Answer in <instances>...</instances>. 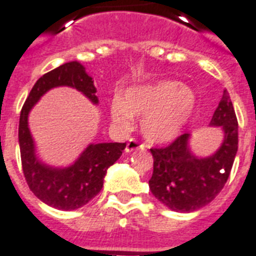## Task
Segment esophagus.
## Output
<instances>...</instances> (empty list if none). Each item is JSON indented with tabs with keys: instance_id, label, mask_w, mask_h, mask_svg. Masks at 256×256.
Returning a JSON list of instances; mask_svg holds the SVG:
<instances>
[{
	"instance_id": "34e87169",
	"label": "esophagus",
	"mask_w": 256,
	"mask_h": 256,
	"mask_svg": "<svg viewBox=\"0 0 256 256\" xmlns=\"http://www.w3.org/2000/svg\"><path fill=\"white\" fill-rule=\"evenodd\" d=\"M138 148H142V150H143L144 144H139L136 140H135V139H130V140L128 142V144H126L125 152L130 153V152H132V150H138Z\"/></svg>"
}]
</instances>
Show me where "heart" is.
Instances as JSON below:
<instances>
[{
	"label": "heart",
	"instance_id": "1",
	"mask_svg": "<svg viewBox=\"0 0 256 256\" xmlns=\"http://www.w3.org/2000/svg\"><path fill=\"white\" fill-rule=\"evenodd\" d=\"M196 103L192 88L164 80L131 86L124 98L114 96L110 104V114L121 128H130L134 117H140L142 132L146 140L164 144L180 135L192 117Z\"/></svg>",
	"mask_w": 256,
	"mask_h": 256
}]
</instances>
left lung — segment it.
<instances>
[{
    "instance_id": "obj_1",
    "label": "left lung",
    "mask_w": 256,
    "mask_h": 256,
    "mask_svg": "<svg viewBox=\"0 0 256 256\" xmlns=\"http://www.w3.org/2000/svg\"><path fill=\"white\" fill-rule=\"evenodd\" d=\"M223 131V142L211 156L198 157L190 146V134H183L166 148L150 150L153 174L150 190L168 208L192 212L210 204L223 190L238 150V122L230 94L222 100L210 121Z\"/></svg>"
}]
</instances>
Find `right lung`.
Listing matches in <instances>:
<instances>
[{
    "instance_id": "1",
    "label": "right lung",
    "mask_w": 256,
    "mask_h": 256,
    "mask_svg": "<svg viewBox=\"0 0 256 256\" xmlns=\"http://www.w3.org/2000/svg\"><path fill=\"white\" fill-rule=\"evenodd\" d=\"M60 86L76 88L92 104L99 103L94 80L85 66L76 60L62 64L40 77L26 98L19 120V146L30 190L46 205L70 211L82 208L100 192L106 170L121 157L126 143L88 144L78 158L66 168H55L42 162L36 154L28 117L41 96Z\"/></svg>"
}]
</instances>
